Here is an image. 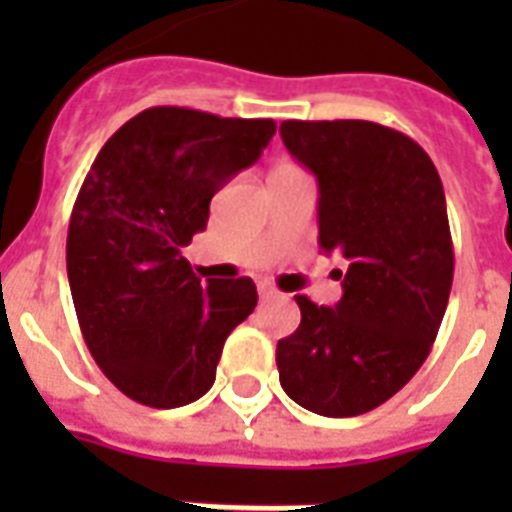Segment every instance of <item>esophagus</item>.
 Wrapping results in <instances>:
<instances>
[{
    "label": "esophagus",
    "instance_id": "esophagus-1",
    "mask_svg": "<svg viewBox=\"0 0 512 512\" xmlns=\"http://www.w3.org/2000/svg\"><path fill=\"white\" fill-rule=\"evenodd\" d=\"M257 292H260V297H263V300H273V297H281V292L273 287L271 281H260V284H257Z\"/></svg>",
    "mask_w": 512,
    "mask_h": 512
}]
</instances>
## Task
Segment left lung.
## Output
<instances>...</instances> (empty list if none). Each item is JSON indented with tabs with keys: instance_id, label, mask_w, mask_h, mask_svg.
Masks as SVG:
<instances>
[{
	"instance_id": "8db88e82",
	"label": "left lung",
	"mask_w": 512,
	"mask_h": 512,
	"mask_svg": "<svg viewBox=\"0 0 512 512\" xmlns=\"http://www.w3.org/2000/svg\"><path fill=\"white\" fill-rule=\"evenodd\" d=\"M319 180V244L348 271L335 308L295 295L300 327L276 345L281 388L308 412L356 417L428 358L449 303L454 247L436 164L409 135L364 119L281 122Z\"/></svg>"
}]
</instances>
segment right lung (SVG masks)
Wrapping results in <instances>:
<instances>
[{
	"label": "right lung",
	"mask_w": 512,
	"mask_h": 512,
	"mask_svg": "<svg viewBox=\"0 0 512 512\" xmlns=\"http://www.w3.org/2000/svg\"><path fill=\"white\" fill-rule=\"evenodd\" d=\"M273 132V119L154 106L95 156L68 223V284L95 364L132 401L175 409L204 396L225 340L255 311V281L201 284L180 249Z\"/></svg>",
	"instance_id": "1"
}]
</instances>
